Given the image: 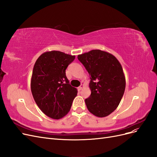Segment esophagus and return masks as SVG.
Listing matches in <instances>:
<instances>
[{
    "instance_id": "esophagus-1",
    "label": "esophagus",
    "mask_w": 157,
    "mask_h": 157,
    "mask_svg": "<svg viewBox=\"0 0 157 157\" xmlns=\"http://www.w3.org/2000/svg\"><path fill=\"white\" fill-rule=\"evenodd\" d=\"M84 87V84H81V85H80V86L78 88V91H80V90H82V88Z\"/></svg>"
}]
</instances>
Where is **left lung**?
Instances as JSON below:
<instances>
[{"instance_id":"8db88e82","label":"left lung","mask_w":157,"mask_h":157,"mask_svg":"<svg viewBox=\"0 0 157 157\" xmlns=\"http://www.w3.org/2000/svg\"><path fill=\"white\" fill-rule=\"evenodd\" d=\"M90 76V96L85 99L88 111L98 117L110 115L119 105L126 87L122 65L113 54L92 50L78 56Z\"/></svg>"}]
</instances>
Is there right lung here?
Masks as SVG:
<instances>
[{"mask_svg":"<svg viewBox=\"0 0 157 157\" xmlns=\"http://www.w3.org/2000/svg\"><path fill=\"white\" fill-rule=\"evenodd\" d=\"M75 56L59 51L46 52L36 61L31 80V90L38 107L46 116L60 119L70 111L77 95L65 75Z\"/></svg>","mask_w":157,"mask_h":157,"instance_id":"add662e5","label":"right lung"}]
</instances>
